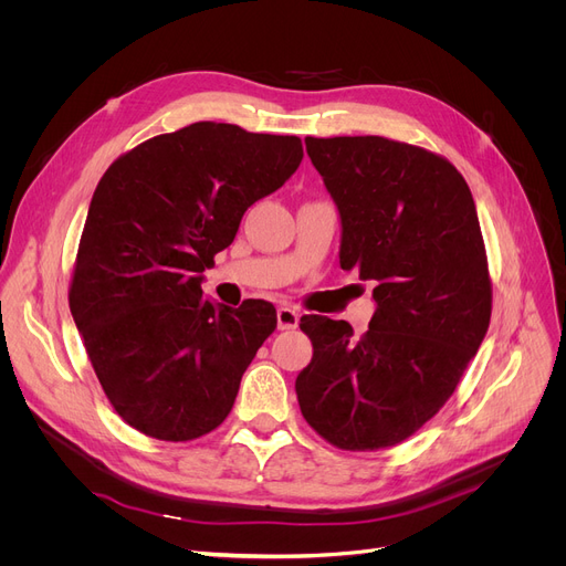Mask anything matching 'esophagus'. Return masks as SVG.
<instances>
[{"label": "esophagus", "instance_id": "obj_1", "mask_svg": "<svg viewBox=\"0 0 566 566\" xmlns=\"http://www.w3.org/2000/svg\"><path fill=\"white\" fill-rule=\"evenodd\" d=\"M298 321H301V314L295 312L293 307H280V310H277V328H280V331H293V328H298Z\"/></svg>", "mask_w": 566, "mask_h": 566}]
</instances>
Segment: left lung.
Wrapping results in <instances>:
<instances>
[{"label":"left lung","mask_w":566,"mask_h":566,"mask_svg":"<svg viewBox=\"0 0 566 566\" xmlns=\"http://www.w3.org/2000/svg\"><path fill=\"white\" fill-rule=\"evenodd\" d=\"M305 144L339 211V263L376 284V312L363 337L346 321L301 318L314 355L295 395L335 448L385 450L444 406L486 337L478 208L457 167L427 148L376 135Z\"/></svg>","instance_id":"obj_1"}]
</instances>
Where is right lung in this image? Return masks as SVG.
Segmentation results:
<instances>
[{"mask_svg": "<svg viewBox=\"0 0 566 566\" xmlns=\"http://www.w3.org/2000/svg\"><path fill=\"white\" fill-rule=\"evenodd\" d=\"M303 160L295 135L199 122L142 142L103 174L69 291L103 390L133 429L171 442L218 429L275 307L203 298V271L248 208Z\"/></svg>", "mask_w": 566, "mask_h": 566, "instance_id": "add662e5", "label": "right lung"}]
</instances>
